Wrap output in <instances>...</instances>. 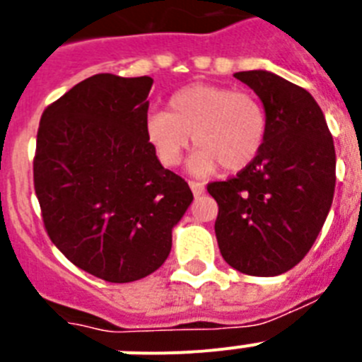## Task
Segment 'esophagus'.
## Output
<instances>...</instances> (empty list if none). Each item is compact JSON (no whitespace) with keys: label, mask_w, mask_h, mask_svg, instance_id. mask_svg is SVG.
<instances>
[{"label":"esophagus","mask_w":362,"mask_h":362,"mask_svg":"<svg viewBox=\"0 0 362 362\" xmlns=\"http://www.w3.org/2000/svg\"><path fill=\"white\" fill-rule=\"evenodd\" d=\"M188 185H190L192 192H194V196H201L204 192V183H201V181H188Z\"/></svg>","instance_id":"esophagus-1"}]
</instances>
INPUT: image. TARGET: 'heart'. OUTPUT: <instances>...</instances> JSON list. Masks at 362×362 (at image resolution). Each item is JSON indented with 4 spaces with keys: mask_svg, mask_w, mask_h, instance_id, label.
Returning a JSON list of instances; mask_svg holds the SVG:
<instances>
[{
    "mask_svg": "<svg viewBox=\"0 0 362 362\" xmlns=\"http://www.w3.org/2000/svg\"><path fill=\"white\" fill-rule=\"evenodd\" d=\"M145 132L165 166H177L194 137L199 150L192 159V172L206 175L219 166L239 172L252 165L267 141L268 119L252 92L196 83L174 92L166 112H150Z\"/></svg>",
    "mask_w": 362,
    "mask_h": 362,
    "instance_id": "obj_1",
    "label": "heart"
}]
</instances>
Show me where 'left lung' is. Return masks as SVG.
I'll return each mask as SVG.
<instances>
[{
    "instance_id": "8db88e82",
    "label": "left lung",
    "mask_w": 362,
    "mask_h": 362,
    "mask_svg": "<svg viewBox=\"0 0 362 362\" xmlns=\"http://www.w3.org/2000/svg\"><path fill=\"white\" fill-rule=\"evenodd\" d=\"M261 98L267 141L235 177L209 183L223 259L248 276H279L310 252L330 212L335 148L322 110L305 88L267 70L233 74Z\"/></svg>"
}]
</instances>
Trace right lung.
Segmentation results:
<instances>
[{"mask_svg": "<svg viewBox=\"0 0 362 362\" xmlns=\"http://www.w3.org/2000/svg\"><path fill=\"white\" fill-rule=\"evenodd\" d=\"M153 79L95 74L45 108L34 190L50 241L81 270L130 283L158 270L190 206L145 132Z\"/></svg>", "mask_w": 362, "mask_h": 362, "instance_id": "1", "label": "right lung"}]
</instances>
